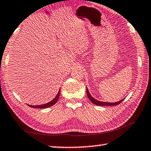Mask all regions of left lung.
<instances>
[{"label": "left lung", "instance_id": "1", "mask_svg": "<svg viewBox=\"0 0 151 151\" xmlns=\"http://www.w3.org/2000/svg\"><path fill=\"white\" fill-rule=\"evenodd\" d=\"M86 94H87V96H88V98L89 99V100H90L92 103H94V104H96V105H98V106H116L121 103V102L124 99H122V100L117 101V102H116V103H107V102L99 101L98 100H96V99H95L94 98H93V97L91 96V94H90V93H89L87 87H86Z\"/></svg>", "mask_w": 151, "mask_h": 151}]
</instances>
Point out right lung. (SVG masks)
<instances>
[{
    "mask_svg": "<svg viewBox=\"0 0 151 151\" xmlns=\"http://www.w3.org/2000/svg\"><path fill=\"white\" fill-rule=\"evenodd\" d=\"M60 89H59V91H58V93L57 94V96H56L54 99H52V101L48 102L47 103H45V104H40V105H30V104H28V106H29L31 107V108H39V109H46V108H48V107H50L51 106L54 105V104L57 103L58 98H59V96H60Z\"/></svg>",
    "mask_w": 151,
    "mask_h": 151,
    "instance_id": "right-lung-1",
    "label": "right lung"
}]
</instances>
